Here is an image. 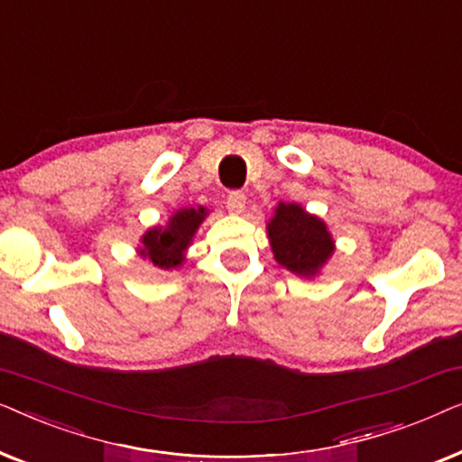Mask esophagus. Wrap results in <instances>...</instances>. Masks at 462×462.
Here are the masks:
<instances>
[{
	"mask_svg": "<svg viewBox=\"0 0 462 462\" xmlns=\"http://www.w3.org/2000/svg\"><path fill=\"white\" fill-rule=\"evenodd\" d=\"M225 204H226V208H229V212H233V214L244 212L245 195L242 191H229V193H226Z\"/></svg>",
	"mask_w": 462,
	"mask_h": 462,
	"instance_id": "esophagus-1",
	"label": "esophagus"
}]
</instances>
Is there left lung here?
<instances>
[{
  "instance_id": "8db88e82",
  "label": "left lung",
  "mask_w": 462,
  "mask_h": 462,
  "mask_svg": "<svg viewBox=\"0 0 462 462\" xmlns=\"http://www.w3.org/2000/svg\"><path fill=\"white\" fill-rule=\"evenodd\" d=\"M275 261L296 275H315L334 252L326 225L296 204H280L267 225Z\"/></svg>"
}]
</instances>
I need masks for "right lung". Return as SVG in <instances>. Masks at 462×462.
Segmentation results:
<instances>
[{
    "label": "right lung",
    "mask_w": 462,
    "mask_h": 462,
    "mask_svg": "<svg viewBox=\"0 0 462 462\" xmlns=\"http://www.w3.org/2000/svg\"><path fill=\"white\" fill-rule=\"evenodd\" d=\"M206 217V208H189V210H179L170 218L166 229H149L143 237L141 256L149 258L151 263L162 269L179 267L182 263V252L191 244L193 233Z\"/></svg>",
    "instance_id": "right-lung-1"
}]
</instances>
